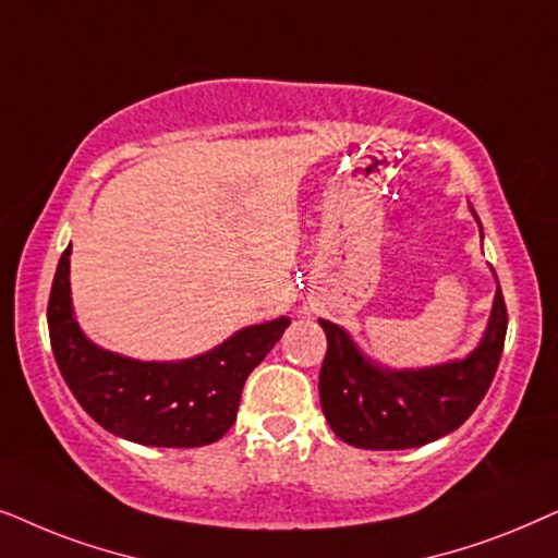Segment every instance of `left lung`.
I'll use <instances>...</instances> for the list:
<instances>
[{
	"instance_id": "1",
	"label": "left lung",
	"mask_w": 558,
	"mask_h": 558,
	"mask_svg": "<svg viewBox=\"0 0 558 558\" xmlns=\"http://www.w3.org/2000/svg\"><path fill=\"white\" fill-rule=\"evenodd\" d=\"M326 356L318 375L322 411L333 434L356 449H413L457 430L489 390L500 365L508 308L500 286L482 341L464 360L421 369L380 367L341 326L318 318Z\"/></svg>"
}]
</instances>
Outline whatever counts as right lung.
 Returning a JSON list of instances; mask_svg holds the SVG:
<instances>
[{"mask_svg": "<svg viewBox=\"0 0 558 558\" xmlns=\"http://www.w3.org/2000/svg\"><path fill=\"white\" fill-rule=\"evenodd\" d=\"M71 244L58 259L48 301L50 347L81 408L122 439L191 449L219 441L236 421L247 375L283 337L291 318L247 326L191 360L143 362L96 347L73 316Z\"/></svg>", "mask_w": 558, "mask_h": 558, "instance_id": "add662e5", "label": "right lung"}]
</instances>
